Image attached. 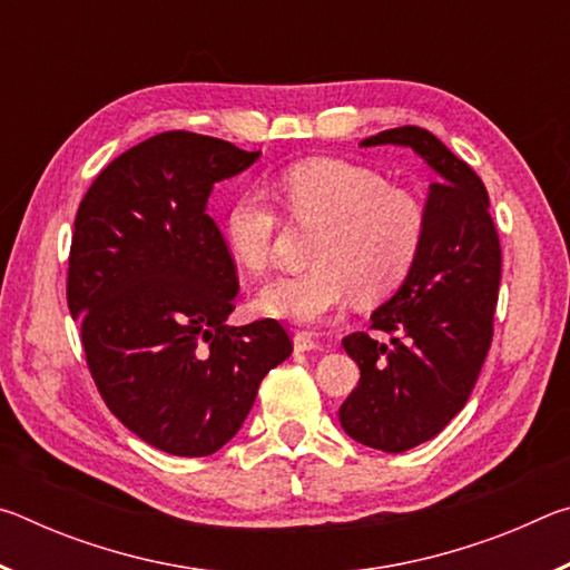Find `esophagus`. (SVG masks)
Here are the masks:
<instances>
[{"label": "esophagus", "instance_id": "34e87169", "mask_svg": "<svg viewBox=\"0 0 570 570\" xmlns=\"http://www.w3.org/2000/svg\"><path fill=\"white\" fill-rule=\"evenodd\" d=\"M294 350L296 352H312V350H320V342L314 340L308 332H296L294 334Z\"/></svg>", "mask_w": 570, "mask_h": 570}]
</instances>
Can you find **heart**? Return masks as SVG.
Returning a JSON list of instances; mask_svg holds the SVG:
<instances>
[{
    "label": "heart",
    "mask_w": 570,
    "mask_h": 570,
    "mask_svg": "<svg viewBox=\"0 0 570 570\" xmlns=\"http://www.w3.org/2000/svg\"><path fill=\"white\" fill-rule=\"evenodd\" d=\"M294 220L320 224L314 268L282 276L258 296L264 314L294 324H322L356 294L377 302L392 294L417 262L428 236V208L410 188L392 186L380 170L342 158H308L278 176ZM282 218L262 190H246L226 214V244L246 272L274 264Z\"/></svg>",
    "instance_id": "1"
}]
</instances>
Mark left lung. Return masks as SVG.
I'll return each mask as SVG.
<instances>
[{
    "mask_svg": "<svg viewBox=\"0 0 570 570\" xmlns=\"http://www.w3.org/2000/svg\"><path fill=\"white\" fill-rule=\"evenodd\" d=\"M410 146L438 173L428 196V236L400 292L372 314L370 330L344 336L360 384L340 407L346 435L366 448L404 452L435 438L465 407L493 342L500 238L475 170L417 125L362 140Z\"/></svg>",
    "mask_w": 570,
    "mask_h": 570,
    "instance_id": "1",
    "label": "left lung"
}]
</instances>
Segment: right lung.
Returning a JSON list of instances; mask_svg holds the SVG:
<instances>
[{
    "label": "right lung",
    "mask_w": 570,
    "mask_h": 570,
    "mask_svg": "<svg viewBox=\"0 0 570 570\" xmlns=\"http://www.w3.org/2000/svg\"><path fill=\"white\" fill-rule=\"evenodd\" d=\"M262 153L168 130L115 158L75 216L67 306L105 404L148 445L214 455L292 354L276 320L228 326L238 274L206 214L218 180Z\"/></svg>",
    "instance_id": "obj_1"
}]
</instances>
